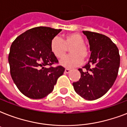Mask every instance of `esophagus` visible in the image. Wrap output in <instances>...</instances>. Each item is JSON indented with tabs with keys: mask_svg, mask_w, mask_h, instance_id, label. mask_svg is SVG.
<instances>
[{
	"mask_svg": "<svg viewBox=\"0 0 127 127\" xmlns=\"http://www.w3.org/2000/svg\"><path fill=\"white\" fill-rule=\"evenodd\" d=\"M64 72H65V73H69L70 72V69H69V68H66Z\"/></svg>",
	"mask_w": 127,
	"mask_h": 127,
	"instance_id": "esophagus-1",
	"label": "esophagus"
}]
</instances>
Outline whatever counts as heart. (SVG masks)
I'll list each match as a JSON object with an SVG mask.
<instances>
[{
  "label": "heart",
  "mask_w": 127,
  "mask_h": 127,
  "mask_svg": "<svg viewBox=\"0 0 127 127\" xmlns=\"http://www.w3.org/2000/svg\"><path fill=\"white\" fill-rule=\"evenodd\" d=\"M84 38L78 33H71L64 35L61 39L56 36L50 42V49L57 59H62L65 56L67 48H70V55L64 58L61 62L62 65L66 68H72L80 65L83 59L89 56V50L84 44Z\"/></svg>",
  "instance_id": "1"
}]
</instances>
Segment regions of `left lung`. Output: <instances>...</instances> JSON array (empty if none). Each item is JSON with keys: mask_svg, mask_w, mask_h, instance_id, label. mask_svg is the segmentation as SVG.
I'll return each instance as SVG.
<instances>
[{"mask_svg": "<svg viewBox=\"0 0 127 127\" xmlns=\"http://www.w3.org/2000/svg\"><path fill=\"white\" fill-rule=\"evenodd\" d=\"M90 44L88 63L78 70L81 78L72 84L78 94L87 100L102 97L112 87L118 74L120 55L116 45L108 37L98 33L83 31Z\"/></svg>", "mask_w": 127, "mask_h": 127, "instance_id": "obj_1", "label": "left lung"}]
</instances>
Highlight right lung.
Returning a JSON list of instances; mask_svg holds the SVG:
<instances>
[{
    "label": "right lung",
    "mask_w": 127,
    "mask_h": 127,
    "mask_svg": "<svg viewBox=\"0 0 127 127\" xmlns=\"http://www.w3.org/2000/svg\"><path fill=\"white\" fill-rule=\"evenodd\" d=\"M49 27H36L17 37L8 55L10 74L23 94L31 99H41L53 90L63 75L62 66H50L58 60L50 49V42L61 32Z\"/></svg>",
    "instance_id": "add662e5"
}]
</instances>
